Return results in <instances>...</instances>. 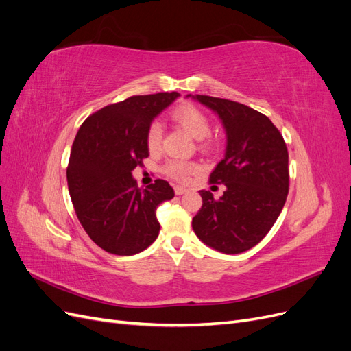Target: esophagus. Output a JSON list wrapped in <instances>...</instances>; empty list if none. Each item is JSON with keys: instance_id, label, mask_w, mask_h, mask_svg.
Returning <instances> with one entry per match:
<instances>
[{"instance_id": "1", "label": "esophagus", "mask_w": 351, "mask_h": 351, "mask_svg": "<svg viewBox=\"0 0 351 351\" xmlns=\"http://www.w3.org/2000/svg\"><path fill=\"white\" fill-rule=\"evenodd\" d=\"M174 192H176V195H184V193H187L189 192V190L187 189H184V187H182V186H176L174 187Z\"/></svg>"}]
</instances>
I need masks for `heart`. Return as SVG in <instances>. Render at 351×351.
I'll use <instances>...</instances> for the list:
<instances>
[{
  "mask_svg": "<svg viewBox=\"0 0 351 351\" xmlns=\"http://www.w3.org/2000/svg\"><path fill=\"white\" fill-rule=\"evenodd\" d=\"M173 120L197 141L205 139L210 132V124L205 112H202L195 105L184 104L173 111ZM162 125L159 121H154L147 130V146L155 151L161 145ZM197 171V165L182 161H171L167 165V173L177 180H187L189 176Z\"/></svg>",
  "mask_w": 351,
  "mask_h": 351,
  "instance_id": "heart-1",
  "label": "heart"
}]
</instances>
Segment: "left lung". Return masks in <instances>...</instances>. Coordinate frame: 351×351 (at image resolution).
<instances>
[{
    "label": "left lung",
    "instance_id": "1",
    "mask_svg": "<svg viewBox=\"0 0 351 351\" xmlns=\"http://www.w3.org/2000/svg\"><path fill=\"white\" fill-rule=\"evenodd\" d=\"M214 111L224 125V158L210 182L224 184L214 199L200 190L202 208L192 221L195 234L221 253L252 249L268 234L289 195V152L281 133L267 115L234 101L187 95Z\"/></svg>",
    "mask_w": 351,
    "mask_h": 351
}]
</instances>
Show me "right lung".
<instances>
[{
  "mask_svg": "<svg viewBox=\"0 0 351 351\" xmlns=\"http://www.w3.org/2000/svg\"><path fill=\"white\" fill-rule=\"evenodd\" d=\"M178 92L132 97L88 117L73 142L70 197L82 227L101 249L120 256L145 250L159 234L156 208L174 197L165 180L141 190L133 169L149 156L147 130Z\"/></svg>",
  "mask_w": 351,
  "mask_h": 351,
  "instance_id": "1",
  "label": "right lung"
}]
</instances>
